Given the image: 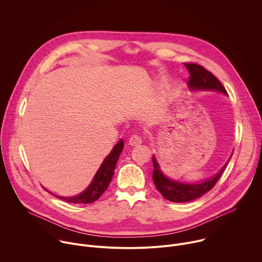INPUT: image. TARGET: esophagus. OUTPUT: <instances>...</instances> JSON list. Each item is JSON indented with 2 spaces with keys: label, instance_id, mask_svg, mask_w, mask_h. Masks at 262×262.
<instances>
[{
  "label": "esophagus",
  "instance_id": "esophagus-1",
  "mask_svg": "<svg viewBox=\"0 0 262 262\" xmlns=\"http://www.w3.org/2000/svg\"><path fill=\"white\" fill-rule=\"evenodd\" d=\"M128 143H129L130 146H139V145L142 144V138L138 135H134L129 138Z\"/></svg>",
  "mask_w": 262,
  "mask_h": 262
}]
</instances>
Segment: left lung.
Here are the masks:
<instances>
[{
	"label": "left lung",
	"mask_w": 262,
	"mask_h": 262,
	"mask_svg": "<svg viewBox=\"0 0 262 262\" xmlns=\"http://www.w3.org/2000/svg\"><path fill=\"white\" fill-rule=\"evenodd\" d=\"M184 66L188 68L190 72V77L188 80V86L191 89L195 90H215L220 91L224 94H227L226 89L221 84V82L213 76L211 72L206 70L203 66L189 62L184 63ZM154 163V173L152 179L155 182L156 188L163 195V197L171 202H189L200 198L207 192H209L217 180L221 178L222 174L226 169L227 164L223 167V169L213 177L196 184H188V183H180L174 180H171L164 176L158 162L155 158H152Z\"/></svg>",
	"instance_id": "left-lung-1"
}]
</instances>
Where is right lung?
Returning <instances> with one entry per match:
<instances>
[{
    "mask_svg": "<svg viewBox=\"0 0 262 262\" xmlns=\"http://www.w3.org/2000/svg\"><path fill=\"white\" fill-rule=\"evenodd\" d=\"M123 141L120 140L115 147L113 148V150L111 151V154L104 159L102 162L101 166L99 167L97 173L95 174L92 182L88 186V189L83 192L82 194L76 196V197H60L61 200L68 202V203H76V204H88L96 201L102 194L103 192L107 189V186L112 180V177H113L114 170L118 161V158L123 149Z\"/></svg>",
    "mask_w": 262,
    "mask_h": 262,
    "instance_id": "right-lung-1",
    "label": "right lung"
}]
</instances>
